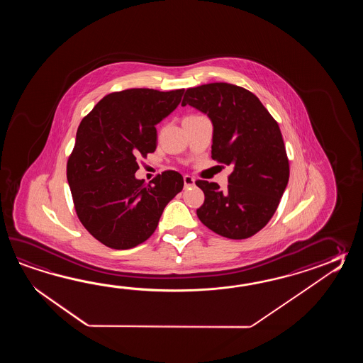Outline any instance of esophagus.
<instances>
[{
    "label": "esophagus",
    "instance_id": "esophagus-1",
    "mask_svg": "<svg viewBox=\"0 0 363 363\" xmlns=\"http://www.w3.org/2000/svg\"><path fill=\"white\" fill-rule=\"evenodd\" d=\"M184 186L185 188H189V186H193L194 185V179L192 177H189V175H185L184 178Z\"/></svg>",
    "mask_w": 363,
    "mask_h": 363
}]
</instances>
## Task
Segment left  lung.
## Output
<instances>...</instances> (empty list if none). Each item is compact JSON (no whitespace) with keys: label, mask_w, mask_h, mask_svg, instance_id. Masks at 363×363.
Wrapping results in <instances>:
<instances>
[{"label":"left lung","mask_w":363,"mask_h":363,"mask_svg":"<svg viewBox=\"0 0 363 363\" xmlns=\"http://www.w3.org/2000/svg\"><path fill=\"white\" fill-rule=\"evenodd\" d=\"M191 105L213 123L211 158L231 164L228 185L197 180L205 201L197 216L227 239H247L269 223L289 179V163L277 121L253 93L228 83L188 88Z\"/></svg>","instance_id":"1"}]
</instances>
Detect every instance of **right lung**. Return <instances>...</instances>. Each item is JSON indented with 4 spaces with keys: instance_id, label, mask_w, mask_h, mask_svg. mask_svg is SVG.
Wrapping results in <instances>:
<instances>
[{
    "instance_id": "1",
    "label": "right lung",
    "mask_w": 363,
    "mask_h": 363,
    "mask_svg": "<svg viewBox=\"0 0 363 363\" xmlns=\"http://www.w3.org/2000/svg\"><path fill=\"white\" fill-rule=\"evenodd\" d=\"M183 93L147 88L110 93L80 122L67 182L79 220L104 245L123 250L144 242L183 189L177 171H163L152 185L135 178L138 158L157 147L155 125L178 108Z\"/></svg>"
}]
</instances>
